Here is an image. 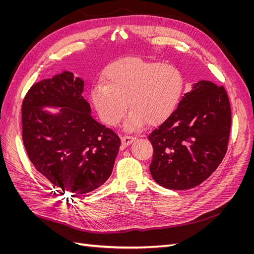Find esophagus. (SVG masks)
<instances>
[{"label":"esophagus","instance_id":"obj_1","mask_svg":"<svg viewBox=\"0 0 254 254\" xmlns=\"http://www.w3.org/2000/svg\"><path fill=\"white\" fill-rule=\"evenodd\" d=\"M122 140V145L124 146V147H127V146H129L130 144H131L135 139L133 136H130V135H124L121 137Z\"/></svg>","mask_w":254,"mask_h":254}]
</instances>
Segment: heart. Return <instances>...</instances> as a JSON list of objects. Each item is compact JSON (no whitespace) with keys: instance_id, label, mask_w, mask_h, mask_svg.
<instances>
[{"instance_id":"1","label":"heart","mask_w":254,"mask_h":254,"mask_svg":"<svg viewBox=\"0 0 254 254\" xmlns=\"http://www.w3.org/2000/svg\"><path fill=\"white\" fill-rule=\"evenodd\" d=\"M106 83L92 90L91 98L99 118L109 126L117 125L128 108L125 121L128 131L162 124L178 106L183 90L180 71L140 58H125L111 64L106 72Z\"/></svg>"}]
</instances>
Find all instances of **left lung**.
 <instances>
[{"label":"left lung","mask_w":254,"mask_h":254,"mask_svg":"<svg viewBox=\"0 0 254 254\" xmlns=\"http://www.w3.org/2000/svg\"><path fill=\"white\" fill-rule=\"evenodd\" d=\"M231 128V108L224 87L199 80L177 109L149 134V171L161 187L189 190L202 183L224 159Z\"/></svg>","instance_id":"left-lung-1"}]
</instances>
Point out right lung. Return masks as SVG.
Listing matches in <instances>:
<instances>
[{
  "mask_svg": "<svg viewBox=\"0 0 254 254\" xmlns=\"http://www.w3.org/2000/svg\"><path fill=\"white\" fill-rule=\"evenodd\" d=\"M84 81L68 71L35 83L22 104V139L36 170L72 196L108 180L120 137L91 115ZM44 108H59L53 114Z\"/></svg>",
  "mask_w": 254,
  "mask_h": 254,
  "instance_id": "obj_1",
  "label": "right lung"
}]
</instances>
